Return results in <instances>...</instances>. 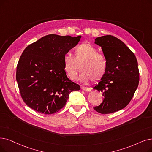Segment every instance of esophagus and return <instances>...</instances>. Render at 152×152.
I'll use <instances>...</instances> for the list:
<instances>
[{
    "mask_svg": "<svg viewBox=\"0 0 152 152\" xmlns=\"http://www.w3.org/2000/svg\"><path fill=\"white\" fill-rule=\"evenodd\" d=\"M81 89L83 91H88V92H90L91 91V89L89 88H86V87H82L81 88Z\"/></svg>",
    "mask_w": 152,
    "mask_h": 152,
    "instance_id": "34e87169",
    "label": "esophagus"
}]
</instances>
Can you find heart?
<instances>
[{"mask_svg": "<svg viewBox=\"0 0 152 152\" xmlns=\"http://www.w3.org/2000/svg\"><path fill=\"white\" fill-rule=\"evenodd\" d=\"M74 55V58L65 55L63 60L64 71L71 80H76L80 66L81 81L91 80L97 82L102 80L107 72L108 62L104 55L97 53L94 46L88 42L82 43L75 48Z\"/></svg>", "mask_w": 152, "mask_h": 152, "instance_id": "obj_1", "label": "heart"}]
</instances>
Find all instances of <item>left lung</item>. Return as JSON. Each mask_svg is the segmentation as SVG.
<instances>
[{
	"label": "left lung",
	"instance_id": "1",
	"mask_svg": "<svg viewBox=\"0 0 152 152\" xmlns=\"http://www.w3.org/2000/svg\"><path fill=\"white\" fill-rule=\"evenodd\" d=\"M108 62L105 76L93 89L102 93V102L94 109L107 114L125 107L139 83V71L134 53L119 39L105 35L95 39Z\"/></svg>",
	"mask_w": 152,
	"mask_h": 152
}]
</instances>
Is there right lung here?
Wrapping results in <instances>:
<instances>
[{"label": "right lung", "mask_w": 152, "mask_h": 152, "mask_svg": "<svg viewBox=\"0 0 152 152\" xmlns=\"http://www.w3.org/2000/svg\"><path fill=\"white\" fill-rule=\"evenodd\" d=\"M81 38L50 34L24 50L17 64L16 80L29 107L42 114H54L64 107L72 91L80 90L67 77L63 60Z\"/></svg>", "instance_id": "add662e5"}]
</instances>
